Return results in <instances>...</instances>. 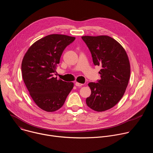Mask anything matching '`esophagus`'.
Wrapping results in <instances>:
<instances>
[{"label": "esophagus", "instance_id": "obj_1", "mask_svg": "<svg viewBox=\"0 0 153 153\" xmlns=\"http://www.w3.org/2000/svg\"><path fill=\"white\" fill-rule=\"evenodd\" d=\"M75 85H76V86H82L83 85V84L80 83H79V82H76V83H75Z\"/></svg>", "mask_w": 153, "mask_h": 153}]
</instances>
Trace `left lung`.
<instances>
[{"instance_id": "1", "label": "left lung", "mask_w": 153, "mask_h": 153, "mask_svg": "<svg viewBox=\"0 0 153 153\" xmlns=\"http://www.w3.org/2000/svg\"><path fill=\"white\" fill-rule=\"evenodd\" d=\"M94 65H100L101 79L90 82L91 94L86 99L92 110L101 112L115 106L123 97L130 77V65L124 48L107 36H82Z\"/></svg>"}]
</instances>
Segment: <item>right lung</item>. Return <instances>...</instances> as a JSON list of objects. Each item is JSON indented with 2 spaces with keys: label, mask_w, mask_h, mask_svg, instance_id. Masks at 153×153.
Masks as SVG:
<instances>
[{
  "label": "right lung",
  "mask_w": 153,
  "mask_h": 153,
  "mask_svg": "<svg viewBox=\"0 0 153 153\" xmlns=\"http://www.w3.org/2000/svg\"><path fill=\"white\" fill-rule=\"evenodd\" d=\"M75 37L50 34L30 47L22 62L24 83L36 104L42 110L53 112L60 108L73 89V82L54 77L63 51Z\"/></svg>",
  "instance_id": "right-lung-1"
}]
</instances>
